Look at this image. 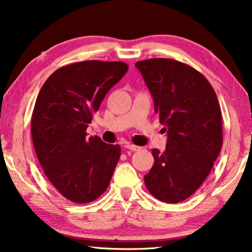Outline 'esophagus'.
<instances>
[{
  "mask_svg": "<svg viewBox=\"0 0 252 252\" xmlns=\"http://www.w3.org/2000/svg\"><path fill=\"white\" fill-rule=\"evenodd\" d=\"M125 147L126 148V149L132 150V151H139V150H141V147H138V146L131 145V143H126Z\"/></svg>",
  "mask_w": 252,
  "mask_h": 252,
  "instance_id": "obj_1",
  "label": "esophagus"
}]
</instances>
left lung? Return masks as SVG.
<instances>
[{
	"label": "left lung",
	"instance_id": "1",
	"mask_svg": "<svg viewBox=\"0 0 252 252\" xmlns=\"http://www.w3.org/2000/svg\"><path fill=\"white\" fill-rule=\"evenodd\" d=\"M135 67L167 132L166 150L153 149L155 162L145 184L159 201L182 202L205 181L222 148L217 94L201 73L174 59H147Z\"/></svg>",
	"mask_w": 252,
	"mask_h": 252
}]
</instances>
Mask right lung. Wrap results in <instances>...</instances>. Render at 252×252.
<instances>
[{
    "mask_svg": "<svg viewBox=\"0 0 252 252\" xmlns=\"http://www.w3.org/2000/svg\"><path fill=\"white\" fill-rule=\"evenodd\" d=\"M121 62L87 61L62 67L39 92L31 134L46 176L67 199L84 204L104 193L121 148L87 137L92 115L126 73Z\"/></svg>",
    "mask_w": 252,
    "mask_h": 252,
    "instance_id": "obj_1",
    "label": "right lung"
}]
</instances>
